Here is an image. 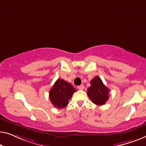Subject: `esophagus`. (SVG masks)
<instances>
[{
  "mask_svg": "<svg viewBox=\"0 0 146 146\" xmlns=\"http://www.w3.org/2000/svg\"><path fill=\"white\" fill-rule=\"evenodd\" d=\"M77 89H79V90H83L84 89V85H81L78 86Z\"/></svg>",
  "mask_w": 146,
  "mask_h": 146,
  "instance_id": "esophagus-1",
  "label": "esophagus"
}]
</instances>
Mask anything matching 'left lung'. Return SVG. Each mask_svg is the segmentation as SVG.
Here are the masks:
<instances>
[{
  "mask_svg": "<svg viewBox=\"0 0 146 146\" xmlns=\"http://www.w3.org/2000/svg\"><path fill=\"white\" fill-rule=\"evenodd\" d=\"M87 94L92 102L96 105H103L109 98L110 90L102 83L101 79L96 76L91 81V86L87 89Z\"/></svg>",
  "mask_w": 146,
  "mask_h": 146,
  "instance_id": "obj_1",
  "label": "left lung"
}]
</instances>
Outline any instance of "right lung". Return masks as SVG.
Masks as SVG:
<instances>
[{
    "label": "right lung",
    "mask_w": 146,
    "mask_h": 146,
    "mask_svg": "<svg viewBox=\"0 0 146 146\" xmlns=\"http://www.w3.org/2000/svg\"><path fill=\"white\" fill-rule=\"evenodd\" d=\"M75 91L71 83L58 79L50 91V100L55 108H64L69 104V100Z\"/></svg>",
    "instance_id": "right-lung-1"
}]
</instances>
